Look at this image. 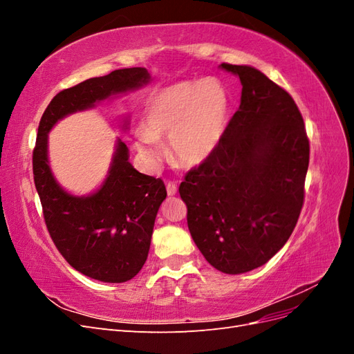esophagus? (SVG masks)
<instances>
[{
  "label": "esophagus",
  "instance_id": "34e87169",
  "mask_svg": "<svg viewBox=\"0 0 354 354\" xmlns=\"http://www.w3.org/2000/svg\"><path fill=\"white\" fill-rule=\"evenodd\" d=\"M177 185L174 183V181H168L167 183V194L168 196H174L177 194Z\"/></svg>",
  "mask_w": 354,
  "mask_h": 354
}]
</instances>
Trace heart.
I'll return each mask as SVG.
<instances>
[{
    "instance_id": "b5f03b06",
    "label": "heart",
    "mask_w": 354,
    "mask_h": 354,
    "mask_svg": "<svg viewBox=\"0 0 354 354\" xmlns=\"http://www.w3.org/2000/svg\"><path fill=\"white\" fill-rule=\"evenodd\" d=\"M230 120V94L221 80L181 81L147 100L134 145L149 162L160 158L159 140L168 137V155L177 165L196 167L221 145Z\"/></svg>"
}]
</instances>
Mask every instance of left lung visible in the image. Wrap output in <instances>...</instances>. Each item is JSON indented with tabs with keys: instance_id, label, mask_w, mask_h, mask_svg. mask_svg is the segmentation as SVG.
<instances>
[{
	"instance_id": "8db88e82",
	"label": "left lung",
	"mask_w": 354,
	"mask_h": 354,
	"mask_svg": "<svg viewBox=\"0 0 354 354\" xmlns=\"http://www.w3.org/2000/svg\"><path fill=\"white\" fill-rule=\"evenodd\" d=\"M242 84L241 104L214 155L180 185L187 226L223 273L257 269L279 251L304 202L310 146L294 99L263 72L221 63Z\"/></svg>"
}]
</instances>
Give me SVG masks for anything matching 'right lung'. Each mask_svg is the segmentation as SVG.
Masks as SVG:
<instances>
[{
  "mask_svg": "<svg viewBox=\"0 0 354 354\" xmlns=\"http://www.w3.org/2000/svg\"><path fill=\"white\" fill-rule=\"evenodd\" d=\"M151 81L145 68H127L90 78L56 94L38 127L32 156L34 181L50 236L75 270L95 281L121 283L133 279L146 263L155 218L167 198L164 181L130 164L120 138L103 185L87 196L68 194L51 173L48 133L63 118L94 108L111 95L143 87ZM128 121L124 122L127 130Z\"/></svg>",
  "mask_w": 354,
  "mask_h": 354,
  "instance_id": "right-lung-1",
  "label": "right lung"
}]
</instances>
